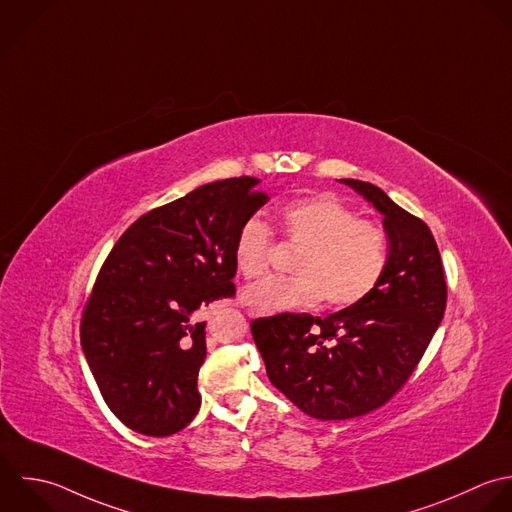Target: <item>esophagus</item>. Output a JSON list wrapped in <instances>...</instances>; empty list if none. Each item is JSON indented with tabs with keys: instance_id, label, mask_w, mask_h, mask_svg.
<instances>
[{
	"instance_id": "1",
	"label": "esophagus",
	"mask_w": 512,
	"mask_h": 512,
	"mask_svg": "<svg viewBox=\"0 0 512 512\" xmlns=\"http://www.w3.org/2000/svg\"><path fill=\"white\" fill-rule=\"evenodd\" d=\"M247 315H249V317H257L259 313H257V311H253V309H249V311H247Z\"/></svg>"
}]
</instances>
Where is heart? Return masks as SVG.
<instances>
[{
  "instance_id": "obj_1",
  "label": "heart",
  "mask_w": 512,
  "mask_h": 512,
  "mask_svg": "<svg viewBox=\"0 0 512 512\" xmlns=\"http://www.w3.org/2000/svg\"><path fill=\"white\" fill-rule=\"evenodd\" d=\"M283 237L299 245L293 277H267L251 285L243 299L259 313L309 307L323 299L331 307H351L379 285L389 245L381 225L359 219L353 209L331 195H313L279 209ZM273 231L259 217L247 219L235 237L233 261L243 279L267 273Z\"/></svg>"
}]
</instances>
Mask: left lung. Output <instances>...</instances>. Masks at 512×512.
Returning a JSON list of instances; mask_svg holds the SVG:
<instances>
[{"label":"left lung","mask_w":512,"mask_h":512,"mask_svg":"<svg viewBox=\"0 0 512 512\" xmlns=\"http://www.w3.org/2000/svg\"><path fill=\"white\" fill-rule=\"evenodd\" d=\"M381 215L387 269L375 291L333 315L281 313L251 323L269 381L303 413L343 421L383 407L409 381L447 307L437 241L373 183L339 179Z\"/></svg>","instance_id":"8db88e82"}]
</instances>
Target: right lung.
I'll list each match as a JSON object with an SVG mask.
<instances>
[{"label": "right lung", "mask_w": 512, "mask_h": 512, "mask_svg": "<svg viewBox=\"0 0 512 512\" xmlns=\"http://www.w3.org/2000/svg\"><path fill=\"white\" fill-rule=\"evenodd\" d=\"M255 177L207 183L141 215L107 255L81 317V349L111 413L169 437L201 407L197 311L235 295L239 227L269 197Z\"/></svg>", "instance_id": "obj_1"}]
</instances>
